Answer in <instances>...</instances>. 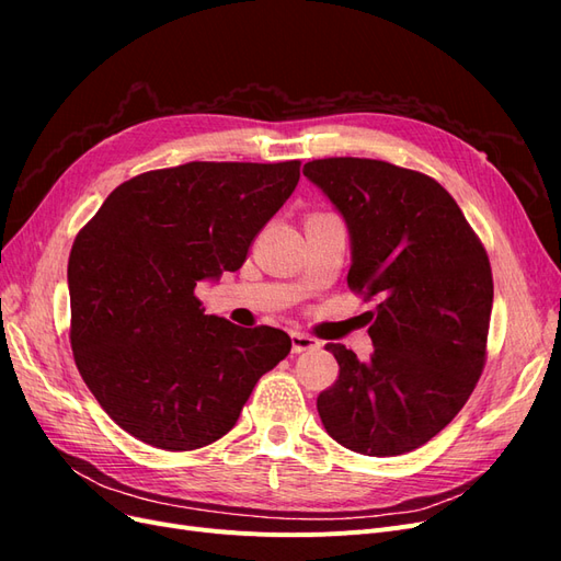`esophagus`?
Returning a JSON list of instances; mask_svg holds the SVG:
<instances>
[{"instance_id": "1", "label": "esophagus", "mask_w": 561, "mask_h": 561, "mask_svg": "<svg viewBox=\"0 0 561 561\" xmlns=\"http://www.w3.org/2000/svg\"><path fill=\"white\" fill-rule=\"evenodd\" d=\"M318 339L304 334V332H293V353H304V351H313L318 348Z\"/></svg>"}]
</instances>
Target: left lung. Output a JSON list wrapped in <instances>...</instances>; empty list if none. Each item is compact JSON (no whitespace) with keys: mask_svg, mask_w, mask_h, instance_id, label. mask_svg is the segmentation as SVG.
Instances as JSON below:
<instances>
[{"mask_svg":"<svg viewBox=\"0 0 561 561\" xmlns=\"http://www.w3.org/2000/svg\"><path fill=\"white\" fill-rule=\"evenodd\" d=\"M344 217L348 287L379 297L369 360L325 348L339 379L318 396L328 435L365 456L407 454L443 431L478 383L494 304L489 257L443 184L375 159L304 165Z\"/></svg>","mask_w":561,"mask_h":561,"instance_id":"8db88e82","label":"left lung"}]
</instances>
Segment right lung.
<instances>
[{
  "label": "right lung",
  "instance_id": "obj_1",
  "mask_svg": "<svg viewBox=\"0 0 561 561\" xmlns=\"http://www.w3.org/2000/svg\"><path fill=\"white\" fill-rule=\"evenodd\" d=\"M297 182L299 161H192L118 184L79 231L67 264L70 342L118 428L168 451L206 447L290 353L283 330L206 316L194 290L243 266Z\"/></svg>",
  "mask_w": 561,
  "mask_h": 561
}]
</instances>
